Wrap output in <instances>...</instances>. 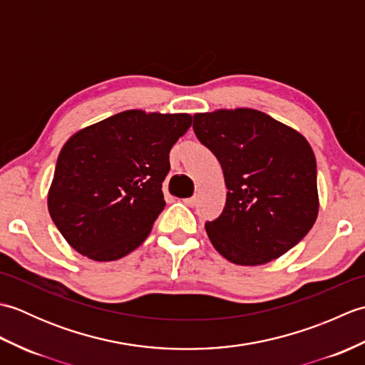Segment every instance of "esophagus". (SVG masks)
<instances>
[{"label": "esophagus", "instance_id": "34e87169", "mask_svg": "<svg viewBox=\"0 0 365 365\" xmlns=\"http://www.w3.org/2000/svg\"><path fill=\"white\" fill-rule=\"evenodd\" d=\"M182 202L185 204V205H188V207H192L196 204V197H187V199H183Z\"/></svg>", "mask_w": 365, "mask_h": 365}]
</instances>
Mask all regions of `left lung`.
<instances>
[{"label": "left lung", "instance_id": "8db88e82", "mask_svg": "<svg viewBox=\"0 0 365 365\" xmlns=\"http://www.w3.org/2000/svg\"><path fill=\"white\" fill-rule=\"evenodd\" d=\"M192 128L218 158L227 188L221 216L205 224L215 250L235 265L257 267L299 243L320 207L307 139L252 108L197 113Z\"/></svg>", "mask_w": 365, "mask_h": 365}]
</instances>
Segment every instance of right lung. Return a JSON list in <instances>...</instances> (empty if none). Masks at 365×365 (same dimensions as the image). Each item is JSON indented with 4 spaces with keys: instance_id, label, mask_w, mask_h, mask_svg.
<instances>
[{
    "instance_id": "right-lung-1",
    "label": "right lung",
    "mask_w": 365,
    "mask_h": 365,
    "mask_svg": "<svg viewBox=\"0 0 365 365\" xmlns=\"http://www.w3.org/2000/svg\"><path fill=\"white\" fill-rule=\"evenodd\" d=\"M191 122L187 113L127 110L67 139L46 204L54 226L76 252L113 262L149 237L166 205L161 187L169 152Z\"/></svg>"
}]
</instances>
